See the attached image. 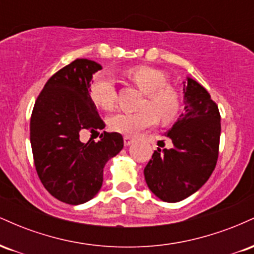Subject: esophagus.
Wrapping results in <instances>:
<instances>
[{"label":"esophagus","mask_w":254,"mask_h":254,"mask_svg":"<svg viewBox=\"0 0 254 254\" xmlns=\"http://www.w3.org/2000/svg\"><path fill=\"white\" fill-rule=\"evenodd\" d=\"M133 143V137L131 136H124V145H130Z\"/></svg>","instance_id":"34e87169"}]
</instances>
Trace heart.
I'll list each match as a JSON object with an SVG mask.
<instances>
[{"label":"heart","mask_w":254,"mask_h":254,"mask_svg":"<svg viewBox=\"0 0 254 254\" xmlns=\"http://www.w3.org/2000/svg\"><path fill=\"white\" fill-rule=\"evenodd\" d=\"M127 76L145 94L142 111L136 113L119 112L109 118L110 129L125 136H135L153 127L157 118L170 123L179 115L182 98L179 92L168 84L165 71L151 66H135L127 71ZM89 97L95 106L111 111L116 105V88L109 74H98L89 87Z\"/></svg>","instance_id":"obj_1"}]
</instances>
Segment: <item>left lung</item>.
Listing matches in <instances>:
<instances>
[{"label":"left lung","instance_id":"8db88e82","mask_svg":"<svg viewBox=\"0 0 254 254\" xmlns=\"http://www.w3.org/2000/svg\"><path fill=\"white\" fill-rule=\"evenodd\" d=\"M185 109L166 136L171 149H157L144 168L150 191L176 203L199 190L216 166L221 135L218 107L206 89L188 77L184 84Z\"/></svg>","mask_w":254,"mask_h":254}]
</instances>
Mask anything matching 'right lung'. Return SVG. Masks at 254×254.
<instances>
[{"label": "right lung", "instance_id": "add662e5", "mask_svg": "<svg viewBox=\"0 0 254 254\" xmlns=\"http://www.w3.org/2000/svg\"><path fill=\"white\" fill-rule=\"evenodd\" d=\"M100 69L94 61L75 60L49 78L32 111L30 139L38 177L49 193L71 205L98 193L105 165L124 145L121 133L106 131L100 141H82L86 131L105 127L89 97L93 74Z\"/></svg>", "mask_w": 254, "mask_h": 254}]
</instances>
